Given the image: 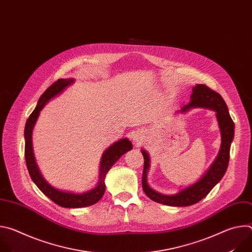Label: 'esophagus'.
<instances>
[{"instance_id":"34e87169","label":"esophagus","mask_w":252,"mask_h":252,"mask_svg":"<svg viewBox=\"0 0 252 252\" xmlns=\"http://www.w3.org/2000/svg\"><path fill=\"white\" fill-rule=\"evenodd\" d=\"M142 137L139 135V134H137V133H135L134 135H133V141H134V143L136 146H139L140 143H142Z\"/></svg>"}]
</instances>
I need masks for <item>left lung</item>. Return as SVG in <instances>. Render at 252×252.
<instances>
[{"instance_id": "left-lung-1", "label": "left lung", "mask_w": 252, "mask_h": 252, "mask_svg": "<svg viewBox=\"0 0 252 252\" xmlns=\"http://www.w3.org/2000/svg\"><path fill=\"white\" fill-rule=\"evenodd\" d=\"M208 109L215 113L219 127L221 135V145L219 155L211 163L207 171L200 177V179L193 185L185 188L174 194H163L153 189L148 184V172L151 167V158L146 150H141V154L145 158L142 172V189L145 193L154 201L169 205V206H189L195 204L204 198L210 190L217 186L223 177L228 161L230 146L234 136V123L232 122L227 105L221 95L210 90L205 85H195L192 88L190 101L182 107L179 114H186L191 109Z\"/></svg>"}]
</instances>
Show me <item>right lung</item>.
<instances>
[{
    "label": "right lung",
    "mask_w": 252,
    "mask_h": 252,
    "mask_svg": "<svg viewBox=\"0 0 252 252\" xmlns=\"http://www.w3.org/2000/svg\"><path fill=\"white\" fill-rule=\"evenodd\" d=\"M75 83V79H61L49 87L45 93L39 98L37 106L29 117L25 126V158L27 167L30 173L32 181L34 183L40 190L47 195L51 200L62 207L65 208H80L91 206L96 203L103 195L105 191L104 178L105 175L111 169V167L120 159L122 156L129 152L132 149V143L127 137H124L115 141L112 146L107 148L101 156L99 162V174L98 182L94 188L85 192L77 193L73 191L61 190L51 186L44 176L42 175L39 166L35 162L33 151H32V134L35 123L38 121L41 111L44 109L46 103L52 98L61 94L67 87Z\"/></svg>",
    "instance_id": "1"
}]
</instances>
